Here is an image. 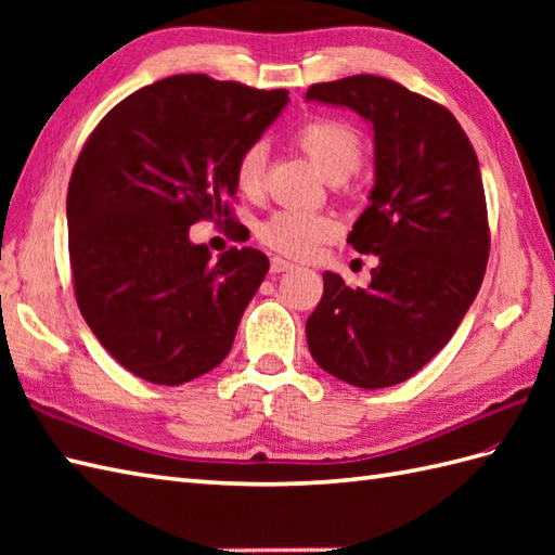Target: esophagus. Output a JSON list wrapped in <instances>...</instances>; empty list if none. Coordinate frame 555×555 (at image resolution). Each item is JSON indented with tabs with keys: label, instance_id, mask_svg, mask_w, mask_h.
<instances>
[{
	"label": "esophagus",
	"instance_id": "34e87169",
	"mask_svg": "<svg viewBox=\"0 0 555 555\" xmlns=\"http://www.w3.org/2000/svg\"><path fill=\"white\" fill-rule=\"evenodd\" d=\"M291 269H293V264L286 262L284 257H274V259H271V271H274V274H281V271H291Z\"/></svg>",
	"mask_w": 555,
	"mask_h": 555
}]
</instances>
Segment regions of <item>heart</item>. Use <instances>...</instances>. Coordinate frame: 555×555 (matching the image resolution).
<instances>
[{"instance_id": "obj_1", "label": "heart", "mask_w": 555, "mask_h": 555, "mask_svg": "<svg viewBox=\"0 0 555 555\" xmlns=\"http://www.w3.org/2000/svg\"><path fill=\"white\" fill-rule=\"evenodd\" d=\"M300 150L308 155L314 167L322 171L326 181L340 183L348 176L358 171L362 162V143L360 138L350 131L348 126L328 119H317L305 124L298 135ZM267 143L257 140L243 152L235 162V185L245 195H257L264 185L267 173ZM338 231V223L328 215H317V211H298V209H281L271 215L262 229L259 238L271 250L288 257H312L324 241L332 238Z\"/></svg>"}]
</instances>
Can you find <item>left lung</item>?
Segmentation results:
<instances>
[{
    "mask_svg": "<svg viewBox=\"0 0 555 555\" xmlns=\"http://www.w3.org/2000/svg\"><path fill=\"white\" fill-rule=\"evenodd\" d=\"M308 102L352 109L374 135L370 205L348 243L376 255L367 288L324 271L305 324L314 362L358 388L420 372L463 322L489 259L479 162L455 116L382 76L317 82Z\"/></svg>",
    "mask_w": 555,
    "mask_h": 555,
    "instance_id": "1",
    "label": "left lung"
}]
</instances>
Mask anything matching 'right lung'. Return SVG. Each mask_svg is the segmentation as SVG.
<instances>
[{"label": "right lung", "mask_w": 555, "mask_h": 555, "mask_svg": "<svg viewBox=\"0 0 555 555\" xmlns=\"http://www.w3.org/2000/svg\"><path fill=\"white\" fill-rule=\"evenodd\" d=\"M288 104L203 74L135 90L104 116L70 173L66 219L76 300L109 356L179 386L229 356L269 259L191 241L199 219L231 221L235 162Z\"/></svg>", "instance_id": "obj_1"}]
</instances>
